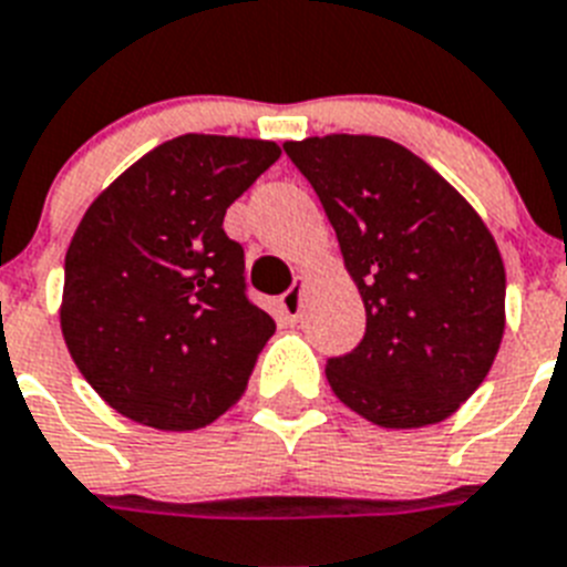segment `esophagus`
I'll return each mask as SVG.
<instances>
[{"label": "esophagus", "instance_id": "obj_1", "mask_svg": "<svg viewBox=\"0 0 567 567\" xmlns=\"http://www.w3.org/2000/svg\"><path fill=\"white\" fill-rule=\"evenodd\" d=\"M302 288H306V276H297L291 288L282 293V311L288 320H299L302 313Z\"/></svg>", "mask_w": 567, "mask_h": 567}]
</instances>
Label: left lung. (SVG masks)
<instances>
[{"mask_svg":"<svg viewBox=\"0 0 567 567\" xmlns=\"http://www.w3.org/2000/svg\"><path fill=\"white\" fill-rule=\"evenodd\" d=\"M334 227L365 306L354 351L331 357L334 394L365 421H446L487 378L504 334V261L467 198L389 137L288 141Z\"/></svg>","mask_w":567,"mask_h":567,"instance_id":"obj_1","label":"left lung"}]
</instances>
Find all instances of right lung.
<instances>
[{
	"label": "right lung",
	"mask_w": 567,
	"mask_h": 567,
	"mask_svg": "<svg viewBox=\"0 0 567 567\" xmlns=\"http://www.w3.org/2000/svg\"><path fill=\"white\" fill-rule=\"evenodd\" d=\"M282 150L181 135L146 152L85 210L65 254V346L130 421L207 426L239 401L276 331L247 299L245 250L225 213Z\"/></svg>",
	"instance_id": "add662e5"
}]
</instances>
